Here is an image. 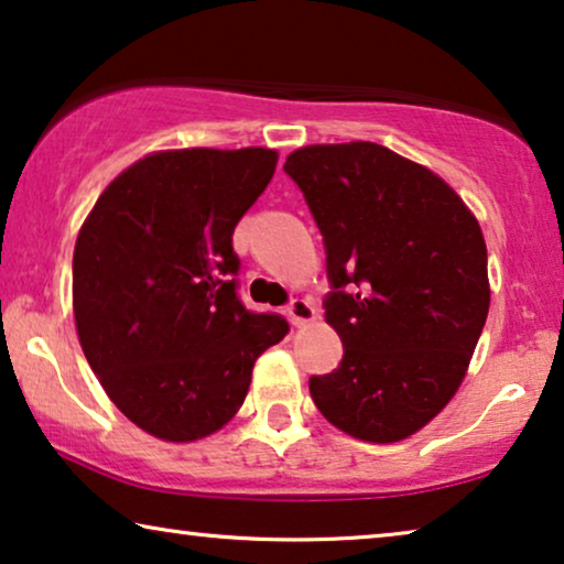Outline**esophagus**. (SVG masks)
Returning <instances> with one entry per match:
<instances>
[{
	"instance_id": "1",
	"label": "esophagus",
	"mask_w": 564,
	"mask_h": 564,
	"mask_svg": "<svg viewBox=\"0 0 564 564\" xmlns=\"http://www.w3.org/2000/svg\"><path fill=\"white\" fill-rule=\"evenodd\" d=\"M286 314H289L291 325L304 327L306 322L314 319V306L306 302V299H291V302L286 304Z\"/></svg>"
}]
</instances>
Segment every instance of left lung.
<instances>
[{
  "label": "left lung",
  "mask_w": 564,
  "mask_h": 564,
  "mask_svg": "<svg viewBox=\"0 0 564 564\" xmlns=\"http://www.w3.org/2000/svg\"><path fill=\"white\" fill-rule=\"evenodd\" d=\"M283 170L325 242L322 306L343 340L312 400L352 438H408L446 408L482 335L479 224L438 175L371 141L304 147Z\"/></svg>",
  "instance_id": "left-lung-1"
}]
</instances>
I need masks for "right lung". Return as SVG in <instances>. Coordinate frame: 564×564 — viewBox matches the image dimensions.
Masks as SVG:
<instances>
[{
  "label": "right lung",
  "mask_w": 564,
  "mask_h": 564,
  "mask_svg": "<svg viewBox=\"0 0 564 564\" xmlns=\"http://www.w3.org/2000/svg\"><path fill=\"white\" fill-rule=\"evenodd\" d=\"M273 149L149 154L97 198L74 247L87 364L131 423L195 441L242 408L252 366L289 335L239 299L231 235L275 172Z\"/></svg>",
  "instance_id": "add662e5"
}]
</instances>
